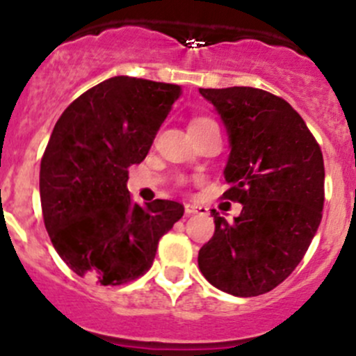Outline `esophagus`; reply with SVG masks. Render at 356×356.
Wrapping results in <instances>:
<instances>
[{"label": "esophagus", "instance_id": "esophagus-1", "mask_svg": "<svg viewBox=\"0 0 356 356\" xmlns=\"http://www.w3.org/2000/svg\"><path fill=\"white\" fill-rule=\"evenodd\" d=\"M184 210H186V215H195V213L207 215L208 213L207 207H201V204H195V203H186Z\"/></svg>", "mask_w": 356, "mask_h": 356}]
</instances>
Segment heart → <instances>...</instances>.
Returning a JSON list of instances; mask_svg holds the SVG:
<instances>
[{"instance_id":"1","label":"heart","mask_w":356,"mask_h":356,"mask_svg":"<svg viewBox=\"0 0 356 356\" xmlns=\"http://www.w3.org/2000/svg\"><path fill=\"white\" fill-rule=\"evenodd\" d=\"M208 122H211L210 118H207V117H196V118H193L191 124H189V125H201V124H208Z\"/></svg>"}]
</instances>
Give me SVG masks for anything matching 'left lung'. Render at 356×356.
Listing matches in <instances>:
<instances>
[{
    "label": "left lung",
    "instance_id": "left-lung-1",
    "mask_svg": "<svg viewBox=\"0 0 356 356\" xmlns=\"http://www.w3.org/2000/svg\"><path fill=\"white\" fill-rule=\"evenodd\" d=\"M229 136V189L243 204L229 224L211 210L215 232L198 265L211 286L250 298L281 284L307 253L324 208V158L296 110L257 88L200 89Z\"/></svg>",
    "mask_w": 356,
    "mask_h": 356
}]
</instances>
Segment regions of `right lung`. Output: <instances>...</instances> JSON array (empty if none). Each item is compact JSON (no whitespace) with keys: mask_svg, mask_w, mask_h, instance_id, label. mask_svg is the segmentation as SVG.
<instances>
[{"mask_svg":"<svg viewBox=\"0 0 356 356\" xmlns=\"http://www.w3.org/2000/svg\"><path fill=\"white\" fill-rule=\"evenodd\" d=\"M181 86L106 79L67 106L39 172L42 217L56 253L81 277L120 286L152 268L158 241L184 215L177 201L139 207L127 168L148 155Z\"/></svg>","mask_w":356,"mask_h":356,"instance_id":"1","label":"right lung"}]
</instances>
